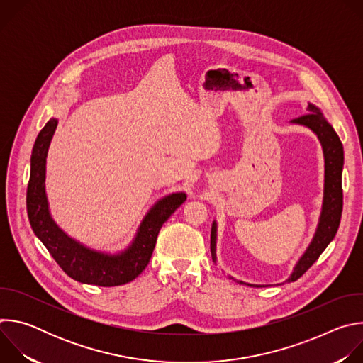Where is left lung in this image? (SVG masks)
I'll return each instance as SVG.
<instances>
[{
  "label": "left lung",
  "instance_id": "obj_1",
  "mask_svg": "<svg viewBox=\"0 0 363 363\" xmlns=\"http://www.w3.org/2000/svg\"><path fill=\"white\" fill-rule=\"evenodd\" d=\"M308 113L293 119V123L307 126L312 129L323 147L325 155V196H323V206L322 214L319 220V225L316 230V234L313 237V241L310 242L306 252L301 255L298 263L294 267V272L289 277L287 281H296L300 279L313 263L320 257V254L325 251V248L329 245V242L335 238L340 217H342V208H343V191H342V169H343V146L342 142L332 128L329 122L325 119L323 113L312 103H308L307 108ZM216 240H217V224L214 221L211 228V255L213 260L216 262ZM241 284H247L242 281H238ZM252 287H263L248 284Z\"/></svg>",
  "mask_w": 363,
  "mask_h": 363
}]
</instances>
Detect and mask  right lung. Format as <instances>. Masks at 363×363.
<instances>
[{
  "instance_id": "obj_1",
  "label": "right lung",
  "mask_w": 363,
  "mask_h": 363,
  "mask_svg": "<svg viewBox=\"0 0 363 363\" xmlns=\"http://www.w3.org/2000/svg\"><path fill=\"white\" fill-rule=\"evenodd\" d=\"M56 128L57 119H50L40 130L31 152L27 186V213L31 228L62 270L73 280L101 287L126 284L145 270L161 227L186 199V195L171 194L155 203L143 218L133 242L119 254H103L82 245L66 235L48 213L44 189L45 158Z\"/></svg>"
}]
</instances>
